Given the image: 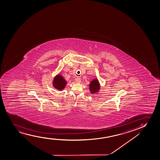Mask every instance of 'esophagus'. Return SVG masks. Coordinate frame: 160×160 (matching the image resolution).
<instances>
[{
  "instance_id": "obj_1",
  "label": "esophagus",
  "mask_w": 160,
  "mask_h": 160,
  "mask_svg": "<svg viewBox=\"0 0 160 160\" xmlns=\"http://www.w3.org/2000/svg\"><path fill=\"white\" fill-rule=\"evenodd\" d=\"M75 81L77 83H80L81 82V79H80L79 78H77L75 79Z\"/></svg>"
}]
</instances>
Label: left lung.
I'll list each match as a JSON object with an SVG mask.
<instances>
[{"label": "left lung", "mask_w": 160, "mask_h": 160, "mask_svg": "<svg viewBox=\"0 0 160 160\" xmlns=\"http://www.w3.org/2000/svg\"><path fill=\"white\" fill-rule=\"evenodd\" d=\"M101 89V84L98 79H95L92 80L89 84V90L92 94L97 93Z\"/></svg>", "instance_id": "1"}]
</instances>
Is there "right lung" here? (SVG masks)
Returning <instances> with one entry per match:
<instances>
[{"label":"right lung","instance_id":"right-lung-1","mask_svg":"<svg viewBox=\"0 0 160 160\" xmlns=\"http://www.w3.org/2000/svg\"><path fill=\"white\" fill-rule=\"evenodd\" d=\"M67 84V81H66L64 77L60 74H57L53 79V87L58 91H62L66 88Z\"/></svg>","mask_w":160,"mask_h":160}]
</instances>
